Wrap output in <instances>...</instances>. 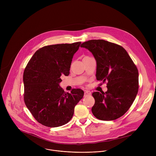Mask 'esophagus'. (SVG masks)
Wrapping results in <instances>:
<instances>
[{"label":"esophagus","instance_id":"34e87169","mask_svg":"<svg viewBox=\"0 0 156 156\" xmlns=\"http://www.w3.org/2000/svg\"><path fill=\"white\" fill-rule=\"evenodd\" d=\"M91 92L90 91H86L84 93V96L86 97V96H90L91 95Z\"/></svg>","mask_w":156,"mask_h":156}]
</instances>
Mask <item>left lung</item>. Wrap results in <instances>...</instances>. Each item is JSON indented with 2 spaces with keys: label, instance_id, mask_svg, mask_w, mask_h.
<instances>
[{
  "label": "left lung",
  "instance_id": "8db88e82",
  "mask_svg": "<svg viewBox=\"0 0 156 156\" xmlns=\"http://www.w3.org/2000/svg\"><path fill=\"white\" fill-rule=\"evenodd\" d=\"M90 51L96 60V79L105 81V93L94 92L91 108L101 120H114L123 115L134 102L138 91V70L126 50L102 39L86 41L81 45Z\"/></svg>",
  "mask_w": 156,
  "mask_h": 156
}]
</instances>
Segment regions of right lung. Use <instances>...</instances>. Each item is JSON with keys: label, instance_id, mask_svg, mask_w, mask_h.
<instances>
[{"label": "right lung", "instance_id": "1", "mask_svg": "<svg viewBox=\"0 0 156 156\" xmlns=\"http://www.w3.org/2000/svg\"><path fill=\"white\" fill-rule=\"evenodd\" d=\"M81 42L44 46L37 50L23 73L24 101L34 119L48 127L67 123L84 92L65 93L60 86L62 75L68 76L74 54Z\"/></svg>", "mask_w": 156, "mask_h": 156}]
</instances>
